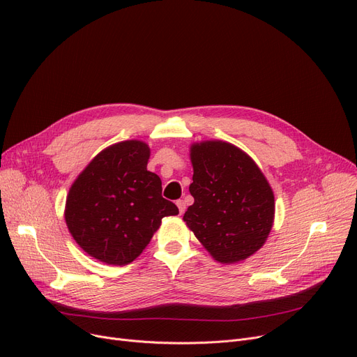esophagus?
I'll use <instances>...</instances> for the list:
<instances>
[{"mask_svg": "<svg viewBox=\"0 0 357 357\" xmlns=\"http://www.w3.org/2000/svg\"><path fill=\"white\" fill-rule=\"evenodd\" d=\"M176 205H178V208H179V213L183 214V213H185V208H186L185 201H183V199H178V201H176Z\"/></svg>", "mask_w": 357, "mask_h": 357, "instance_id": "esophagus-1", "label": "esophagus"}]
</instances>
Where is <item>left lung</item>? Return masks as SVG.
Returning <instances> with one entry per match:
<instances>
[{
	"label": "left lung",
	"mask_w": 357,
	"mask_h": 357,
	"mask_svg": "<svg viewBox=\"0 0 357 357\" xmlns=\"http://www.w3.org/2000/svg\"><path fill=\"white\" fill-rule=\"evenodd\" d=\"M190 192L183 221L213 257L234 264L257 252L272 229L275 199L257 165L226 142L191 147Z\"/></svg>",
	"instance_id": "obj_1"
}]
</instances>
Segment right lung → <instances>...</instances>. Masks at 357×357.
<instances>
[{
	"label": "right lung",
	"mask_w": 357,
	"mask_h": 357,
	"mask_svg": "<svg viewBox=\"0 0 357 357\" xmlns=\"http://www.w3.org/2000/svg\"><path fill=\"white\" fill-rule=\"evenodd\" d=\"M146 143L109 146L73 182L65 218L78 245L108 265H128L149 245L162 218L178 207L162 197L160 178L147 171Z\"/></svg>",
	"instance_id": "obj_1"
}]
</instances>
